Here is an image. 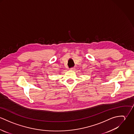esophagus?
Wrapping results in <instances>:
<instances>
[{"label": "esophagus", "instance_id": "esophagus-1", "mask_svg": "<svg viewBox=\"0 0 134 134\" xmlns=\"http://www.w3.org/2000/svg\"><path fill=\"white\" fill-rule=\"evenodd\" d=\"M75 70V68H70V70L73 71V70Z\"/></svg>", "mask_w": 134, "mask_h": 134}]
</instances>
